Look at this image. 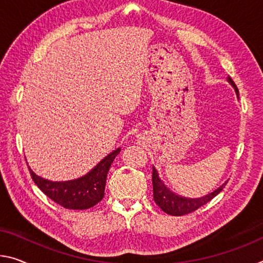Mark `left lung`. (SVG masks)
<instances>
[{"label":"left lung","mask_w":263,"mask_h":263,"mask_svg":"<svg viewBox=\"0 0 263 263\" xmlns=\"http://www.w3.org/2000/svg\"><path fill=\"white\" fill-rule=\"evenodd\" d=\"M227 81L229 84L234 87L237 98H239V90L235 85V83L233 82V79L228 76ZM152 184H153V199L158 206H159L165 213L174 216H180L192 213V212L197 211L199 207H201L211 201L212 199L216 197L220 192L223 190V187L226 186L227 181H224L223 184L218 187L215 191L212 193H208L207 195H203L201 198H186L181 197L174 193L173 191H171L167 186L164 184V181L161 180L159 177V173L156 170V167H152Z\"/></svg>","instance_id":"8db88e82"}]
</instances>
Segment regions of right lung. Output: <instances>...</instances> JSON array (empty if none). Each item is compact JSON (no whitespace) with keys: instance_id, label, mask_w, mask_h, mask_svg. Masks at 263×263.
<instances>
[{"instance_id":"1","label":"right lung","mask_w":263,"mask_h":263,"mask_svg":"<svg viewBox=\"0 0 263 263\" xmlns=\"http://www.w3.org/2000/svg\"><path fill=\"white\" fill-rule=\"evenodd\" d=\"M120 147L107 154L95 167L81 178L68 181H51L44 179L32 171L31 178L43 193L58 205L69 210H87L93 207L104 198L106 177Z\"/></svg>"}]
</instances>
